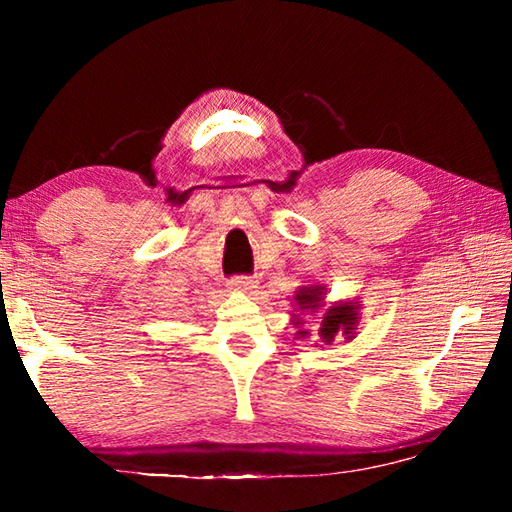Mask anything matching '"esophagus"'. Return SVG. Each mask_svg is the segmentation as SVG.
<instances>
[{"label": "esophagus", "instance_id": "34e87169", "mask_svg": "<svg viewBox=\"0 0 512 512\" xmlns=\"http://www.w3.org/2000/svg\"><path fill=\"white\" fill-rule=\"evenodd\" d=\"M228 288L237 292H253L257 288V281L253 277H233L228 281Z\"/></svg>", "mask_w": 512, "mask_h": 512}]
</instances>
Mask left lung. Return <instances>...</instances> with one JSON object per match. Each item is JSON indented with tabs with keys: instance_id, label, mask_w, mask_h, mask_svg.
<instances>
[{
	"instance_id": "obj_1",
	"label": "left lung",
	"mask_w": 512,
	"mask_h": 512,
	"mask_svg": "<svg viewBox=\"0 0 512 512\" xmlns=\"http://www.w3.org/2000/svg\"><path fill=\"white\" fill-rule=\"evenodd\" d=\"M295 310L299 312H317L319 308L325 306V286H301L295 292ZM292 323L297 325V339H306L310 336L308 330H301V317L299 314H292ZM358 301H336L334 306H330L323 314V321H321V328H319V336L321 341L328 345L334 341L336 334H343L347 341L354 339V334L358 330Z\"/></svg>"
}]
</instances>
